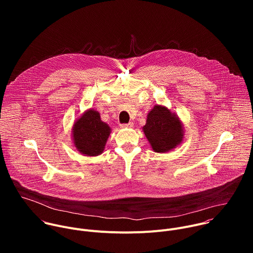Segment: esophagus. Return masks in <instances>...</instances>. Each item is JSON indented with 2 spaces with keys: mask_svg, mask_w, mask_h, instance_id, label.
Here are the masks:
<instances>
[{
  "mask_svg": "<svg viewBox=\"0 0 253 253\" xmlns=\"http://www.w3.org/2000/svg\"><path fill=\"white\" fill-rule=\"evenodd\" d=\"M133 126H134V124L130 122V123H128V124H122V125H121V128H122V129H124V128H132Z\"/></svg>",
  "mask_w": 253,
  "mask_h": 253,
  "instance_id": "1",
  "label": "esophagus"
}]
</instances>
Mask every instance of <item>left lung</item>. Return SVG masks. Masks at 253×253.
I'll use <instances>...</instances> for the list:
<instances>
[{
	"instance_id": "left-lung-1",
	"label": "left lung",
	"mask_w": 253,
	"mask_h": 253,
	"mask_svg": "<svg viewBox=\"0 0 253 253\" xmlns=\"http://www.w3.org/2000/svg\"><path fill=\"white\" fill-rule=\"evenodd\" d=\"M154 152L166 153L175 149L184 138L182 121L163 105H155L148 112L142 128Z\"/></svg>"
}]
</instances>
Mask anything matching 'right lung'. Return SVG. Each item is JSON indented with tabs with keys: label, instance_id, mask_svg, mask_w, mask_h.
I'll return each mask as SVG.
<instances>
[{
	"label": "right lung",
	"instance_id": "add662e5",
	"mask_svg": "<svg viewBox=\"0 0 253 253\" xmlns=\"http://www.w3.org/2000/svg\"><path fill=\"white\" fill-rule=\"evenodd\" d=\"M111 128L103 122L100 113L86 110L72 127V140L76 149L85 156H98L103 153Z\"/></svg>",
	"mask_w": 253,
	"mask_h": 253
}]
</instances>
